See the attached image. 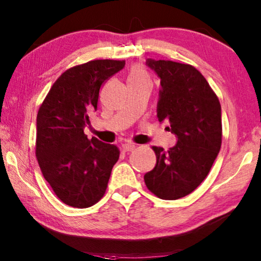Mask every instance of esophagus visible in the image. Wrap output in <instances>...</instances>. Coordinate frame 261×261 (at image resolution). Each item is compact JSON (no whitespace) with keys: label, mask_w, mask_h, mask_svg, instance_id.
<instances>
[{"label":"esophagus","mask_w":261,"mask_h":261,"mask_svg":"<svg viewBox=\"0 0 261 261\" xmlns=\"http://www.w3.org/2000/svg\"><path fill=\"white\" fill-rule=\"evenodd\" d=\"M135 149H136L135 144H132V143L123 144V151H124V152H130V151L135 150Z\"/></svg>","instance_id":"esophagus-1"}]
</instances>
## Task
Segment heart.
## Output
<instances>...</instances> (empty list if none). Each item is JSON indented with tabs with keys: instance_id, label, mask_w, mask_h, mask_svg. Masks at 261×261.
<instances>
[{
	"instance_id": "heart-1",
	"label": "heart",
	"mask_w": 261,
	"mask_h": 261,
	"mask_svg": "<svg viewBox=\"0 0 261 261\" xmlns=\"http://www.w3.org/2000/svg\"><path fill=\"white\" fill-rule=\"evenodd\" d=\"M129 83H139V82H149V76L145 72V70L141 67H136L130 71L127 77Z\"/></svg>"
}]
</instances>
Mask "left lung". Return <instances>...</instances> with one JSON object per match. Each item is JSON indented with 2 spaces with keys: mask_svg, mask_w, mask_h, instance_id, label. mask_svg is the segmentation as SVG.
<instances>
[{
  "mask_svg": "<svg viewBox=\"0 0 261 261\" xmlns=\"http://www.w3.org/2000/svg\"><path fill=\"white\" fill-rule=\"evenodd\" d=\"M146 65L161 79L157 104L159 122L177 144L165 151L152 146L157 163L145 173L146 188L161 199L176 200L201 184L221 146V108L205 77L190 64L147 58Z\"/></svg>",
  "mask_w": 261,
  "mask_h": 261,
  "instance_id": "8db88e82",
  "label": "left lung"
}]
</instances>
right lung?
Instances as JSON below:
<instances>
[{
    "label": "right lung",
    "instance_id": "add662e5",
    "mask_svg": "<svg viewBox=\"0 0 261 261\" xmlns=\"http://www.w3.org/2000/svg\"><path fill=\"white\" fill-rule=\"evenodd\" d=\"M124 65L125 61L95 60L68 69L38 109V165L58 199L72 207H90L102 199L119 158L115 144L88 139L84 127L97 110L100 87Z\"/></svg>",
    "mask_w": 261,
    "mask_h": 261
}]
</instances>
